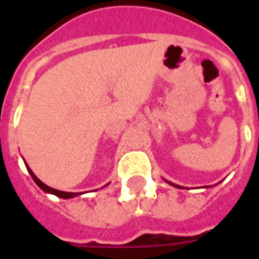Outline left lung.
Returning <instances> with one entry per match:
<instances>
[{"instance_id":"1","label":"left lung","mask_w":259,"mask_h":259,"mask_svg":"<svg viewBox=\"0 0 259 259\" xmlns=\"http://www.w3.org/2000/svg\"><path fill=\"white\" fill-rule=\"evenodd\" d=\"M166 183H168V184H170V185H173V187H176V188H181L180 185H177V184H173V183H169V181H166ZM204 188H208V187H204Z\"/></svg>"}]
</instances>
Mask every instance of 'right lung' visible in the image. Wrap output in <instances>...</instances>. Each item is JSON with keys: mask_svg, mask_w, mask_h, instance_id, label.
<instances>
[{"mask_svg": "<svg viewBox=\"0 0 259 259\" xmlns=\"http://www.w3.org/2000/svg\"><path fill=\"white\" fill-rule=\"evenodd\" d=\"M25 165H26V169H28V172H29V175L32 176V179H33L34 183H36V184H37L38 187H40V188L44 191V192L52 193V195H55V196L62 197V199H71V197H76V196H79V195H82V192H64V191H59V189L51 188V187H48L47 184H44V183H42L40 179H37V176H36V175L32 172V169H30L29 166H28V164H25Z\"/></svg>", "mask_w": 259, "mask_h": 259, "instance_id": "add662e5", "label": "right lung"}]
</instances>
